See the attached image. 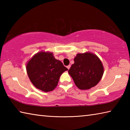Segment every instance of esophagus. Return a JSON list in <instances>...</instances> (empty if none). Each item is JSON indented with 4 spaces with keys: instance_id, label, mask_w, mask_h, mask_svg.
<instances>
[{
    "instance_id": "esophagus-1",
    "label": "esophagus",
    "mask_w": 130,
    "mask_h": 130,
    "mask_svg": "<svg viewBox=\"0 0 130 130\" xmlns=\"http://www.w3.org/2000/svg\"><path fill=\"white\" fill-rule=\"evenodd\" d=\"M70 65H68V66H67V68L68 69H70Z\"/></svg>"
}]
</instances>
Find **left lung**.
<instances>
[{"mask_svg": "<svg viewBox=\"0 0 130 130\" xmlns=\"http://www.w3.org/2000/svg\"><path fill=\"white\" fill-rule=\"evenodd\" d=\"M74 63L68 70L79 89H91L102 78L104 68L99 58L92 53H78L74 58Z\"/></svg>", "mask_w": 130, "mask_h": 130, "instance_id": "obj_1", "label": "left lung"}]
</instances>
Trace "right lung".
Returning <instances> with one entry per match:
<instances>
[{
	"instance_id": "1",
	"label": "right lung",
	"mask_w": 130,
	"mask_h": 130,
	"mask_svg": "<svg viewBox=\"0 0 130 130\" xmlns=\"http://www.w3.org/2000/svg\"><path fill=\"white\" fill-rule=\"evenodd\" d=\"M68 70L51 52L38 53L26 65L31 82L37 88L45 92L53 91L58 84L61 74Z\"/></svg>"
}]
</instances>
